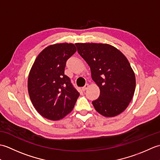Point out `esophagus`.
I'll use <instances>...</instances> for the list:
<instances>
[{"instance_id":"1","label":"esophagus","mask_w":160,"mask_h":160,"mask_svg":"<svg viewBox=\"0 0 160 160\" xmlns=\"http://www.w3.org/2000/svg\"><path fill=\"white\" fill-rule=\"evenodd\" d=\"M88 88H89V84H86L85 85H84V86L82 88V90H83V91H85V90H87V89H88Z\"/></svg>"}]
</instances>
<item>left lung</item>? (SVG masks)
Listing matches in <instances>:
<instances>
[{
	"label": "left lung",
	"instance_id": "left-lung-1",
	"mask_svg": "<svg viewBox=\"0 0 160 160\" xmlns=\"http://www.w3.org/2000/svg\"><path fill=\"white\" fill-rule=\"evenodd\" d=\"M78 52L89 64L100 94L92 104L98 113L114 117L122 113L135 92V76L127 58L108 44L76 43Z\"/></svg>",
	"mask_w": 160,
	"mask_h": 160
}]
</instances>
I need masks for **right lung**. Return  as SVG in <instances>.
<instances>
[{
    "instance_id": "1",
    "label": "right lung",
    "mask_w": 160,
    "mask_h": 160,
    "mask_svg": "<svg viewBox=\"0 0 160 160\" xmlns=\"http://www.w3.org/2000/svg\"><path fill=\"white\" fill-rule=\"evenodd\" d=\"M76 52L71 43L50 45L33 63L28 77V92L38 113L48 120H59L73 110L80 96L64 75L67 60Z\"/></svg>"
}]
</instances>
